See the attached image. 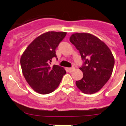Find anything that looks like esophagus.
Returning <instances> with one entry per match:
<instances>
[{
    "label": "esophagus",
    "mask_w": 126,
    "mask_h": 126,
    "mask_svg": "<svg viewBox=\"0 0 126 126\" xmlns=\"http://www.w3.org/2000/svg\"><path fill=\"white\" fill-rule=\"evenodd\" d=\"M75 67H70V68H68V70H69V72H71L73 71V70H74Z\"/></svg>",
    "instance_id": "1"
}]
</instances>
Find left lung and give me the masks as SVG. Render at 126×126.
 Here are the masks:
<instances>
[{"instance_id": "1", "label": "left lung", "mask_w": 126, "mask_h": 126, "mask_svg": "<svg viewBox=\"0 0 126 126\" xmlns=\"http://www.w3.org/2000/svg\"><path fill=\"white\" fill-rule=\"evenodd\" d=\"M70 41L79 51L83 64L80 70L83 78L76 82L77 87L86 94L99 91L112 75L114 58L103 41L89 33H75Z\"/></svg>"}]
</instances>
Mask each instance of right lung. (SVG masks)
Returning a JSON list of instances; mask_svg holds the SVG:
<instances>
[{"label": "right lung", "mask_w": 126, "mask_h": 126, "mask_svg": "<svg viewBox=\"0 0 126 126\" xmlns=\"http://www.w3.org/2000/svg\"><path fill=\"white\" fill-rule=\"evenodd\" d=\"M66 35L64 32L44 33L32 42L22 55L20 62L23 75L30 86L39 94L53 92L66 74L63 67L50 65L53 57L57 60L56 48Z\"/></svg>", "instance_id": "obj_1"}]
</instances>
